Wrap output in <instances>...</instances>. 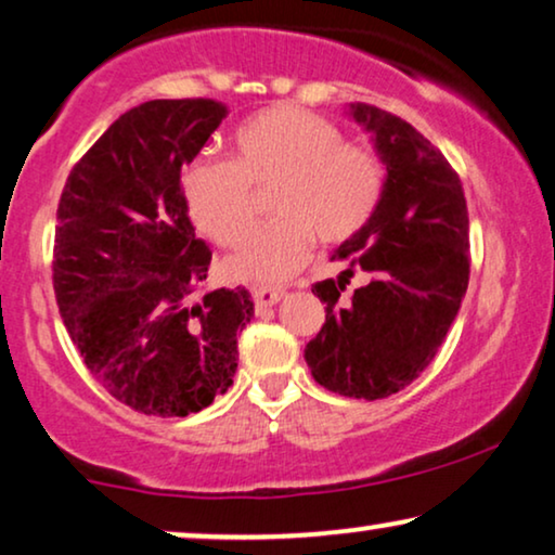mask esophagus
<instances>
[{"instance_id":"34e87169","label":"esophagus","mask_w":555,"mask_h":555,"mask_svg":"<svg viewBox=\"0 0 555 555\" xmlns=\"http://www.w3.org/2000/svg\"><path fill=\"white\" fill-rule=\"evenodd\" d=\"M257 306H275V302H280L285 298V291H280V287H255L253 291Z\"/></svg>"}]
</instances>
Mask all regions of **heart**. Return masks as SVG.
Returning <instances> with one entry per match:
<instances>
[{
	"label": "heart",
	"mask_w": 555,
	"mask_h": 555,
	"mask_svg": "<svg viewBox=\"0 0 555 555\" xmlns=\"http://www.w3.org/2000/svg\"><path fill=\"white\" fill-rule=\"evenodd\" d=\"M237 162L199 156L184 173L194 224L234 245L255 219L253 184L280 179L268 224L249 232L224 268L245 283H280L308 260L313 237L340 245L359 234L382 202L386 169L374 151L351 146L338 126L295 105H272L234 131Z\"/></svg>",
	"instance_id": "heart-1"
}]
</instances>
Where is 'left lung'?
<instances>
[{"label":"left lung","instance_id":"1","mask_svg":"<svg viewBox=\"0 0 555 555\" xmlns=\"http://www.w3.org/2000/svg\"><path fill=\"white\" fill-rule=\"evenodd\" d=\"M348 113L374 139L386 184L374 217L331 257L346 270L313 285L325 323L306 361L328 391L374 401L412 384L447 338L469 283V217L457 171L412 124L369 103ZM353 269L370 283L344 304Z\"/></svg>","mask_w":555,"mask_h":555}]
</instances>
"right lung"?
Listing matches in <instances>:
<instances>
[{"label": "right lung", "instance_id": "add662e5", "mask_svg": "<svg viewBox=\"0 0 555 555\" xmlns=\"http://www.w3.org/2000/svg\"><path fill=\"white\" fill-rule=\"evenodd\" d=\"M227 105L149 101L73 166L57 204L52 285L73 344L105 391L151 416L202 412L232 386L245 287L204 291L211 249L181 189Z\"/></svg>", "mask_w": 555, "mask_h": 555}]
</instances>
